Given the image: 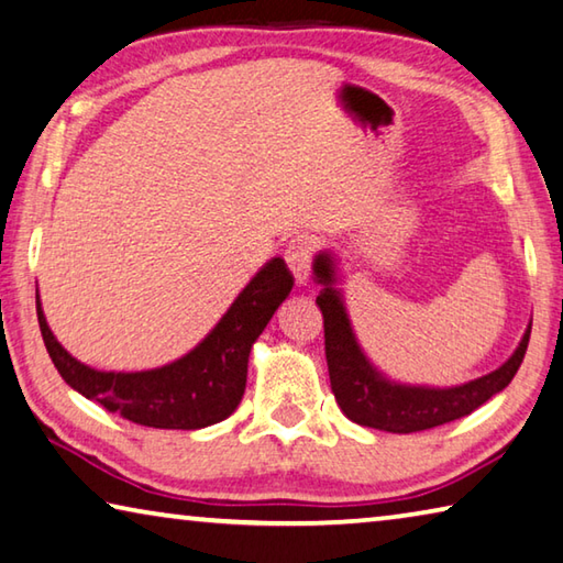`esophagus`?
Returning a JSON list of instances; mask_svg holds the SVG:
<instances>
[{
	"mask_svg": "<svg viewBox=\"0 0 563 563\" xmlns=\"http://www.w3.org/2000/svg\"><path fill=\"white\" fill-rule=\"evenodd\" d=\"M313 252H317V242H313L307 234L294 236V240L287 244V250H284V260H287L297 284H307L309 274H311Z\"/></svg>",
	"mask_w": 563,
	"mask_h": 563,
	"instance_id": "34e87169",
	"label": "esophagus"
}]
</instances>
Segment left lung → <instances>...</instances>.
<instances>
[{
    "instance_id": "8db88e82",
    "label": "left lung",
    "mask_w": 563,
    "mask_h": 563,
    "mask_svg": "<svg viewBox=\"0 0 563 563\" xmlns=\"http://www.w3.org/2000/svg\"><path fill=\"white\" fill-rule=\"evenodd\" d=\"M313 274H317V282L323 284L317 303L323 313L331 390L343 416L358 422V426L386 432H420L465 418L472 410H477L482 402L505 390L511 378L517 376L521 361H525L531 323L519 349L511 353L507 363H501L497 371L487 373V376L465 383V386L426 388L393 383L378 368L371 366V361L363 356L356 336H353L341 294L333 289V282H336L333 256L321 252L313 260Z\"/></svg>"
}]
</instances>
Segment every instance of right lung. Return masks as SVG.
<instances>
[{"label":"right lung","mask_w":563,"mask_h":563,"mask_svg":"<svg viewBox=\"0 0 563 563\" xmlns=\"http://www.w3.org/2000/svg\"><path fill=\"white\" fill-rule=\"evenodd\" d=\"M291 287V272L284 260L274 256L256 272L202 343L163 368L141 373H106L84 366L54 339L38 297L36 317L56 371L81 396L137 426L200 430L230 418L240 406L252 343L289 297Z\"/></svg>","instance_id":"add662e5"}]
</instances>
